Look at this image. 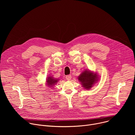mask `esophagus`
Segmentation results:
<instances>
[{"mask_svg":"<svg viewBox=\"0 0 135 135\" xmlns=\"http://www.w3.org/2000/svg\"><path fill=\"white\" fill-rule=\"evenodd\" d=\"M66 80H67L69 81V80H71V75H67V76H66Z\"/></svg>","mask_w":135,"mask_h":135,"instance_id":"esophagus-1","label":"esophagus"}]
</instances>
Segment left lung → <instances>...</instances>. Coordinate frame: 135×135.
I'll return each instance as SVG.
<instances>
[{"mask_svg": "<svg viewBox=\"0 0 135 135\" xmlns=\"http://www.w3.org/2000/svg\"><path fill=\"white\" fill-rule=\"evenodd\" d=\"M79 80L85 89H90L98 80V75L90 70H85L79 76Z\"/></svg>", "mask_w": 135, "mask_h": 135, "instance_id": "obj_1", "label": "left lung"}]
</instances>
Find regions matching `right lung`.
Returning <instances> with one entry per match:
<instances>
[{
    "label": "right lung",
    "instance_id": "obj_1",
    "mask_svg": "<svg viewBox=\"0 0 135 135\" xmlns=\"http://www.w3.org/2000/svg\"><path fill=\"white\" fill-rule=\"evenodd\" d=\"M57 81H58V80L57 79H54L52 76H49L48 77V78H47V80H46V82H47V84L49 86H50L51 88H52V86L54 85L57 82Z\"/></svg>",
    "mask_w": 135,
    "mask_h": 135
}]
</instances>
